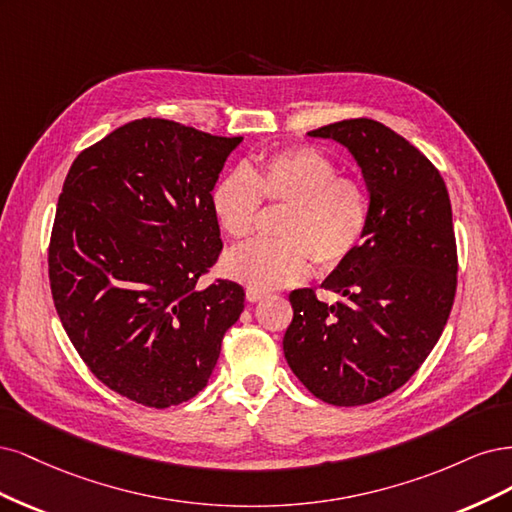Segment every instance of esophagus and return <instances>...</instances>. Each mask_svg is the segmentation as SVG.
Wrapping results in <instances>:
<instances>
[{
  "instance_id": "34e87169",
  "label": "esophagus",
  "mask_w": 512,
  "mask_h": 512,
  "mask_svg": "<svg viewBox=\"0 0 512 512\" xmlns=\"http://www.w3.org/2000/svg\"><path fill=\"white\" fill-rule=\"evenodd\" d=\"M263 298H266V293H263V291L246 289V300H249V302H259V300H263Z\"/></svg>"
}]
</instances>
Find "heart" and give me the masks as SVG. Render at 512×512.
Wrapping results in <instances>:
<instances>
[{"label":"heart","instance_id":"heart-1","mask_svg":"<svg viewBox=\"0 0 512 512\" xmlns=\"http://www.w3.org/2000/svg\"><path fill=\"white\" fill-rule=\"evenodd\" d=\"M261 200L289 206L278 223L280 238L242 244L223 259V272L249 289L272 291L302 283L310 257L323 268H334L366 234V191L340 176L336 163L312 146L276 153L259 168H236L210 191L214 219L234 240L253 232Z\"/></svg>","mask_w":512,"mask_h":512}]
</instances>
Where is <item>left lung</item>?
I'll return each instance as SVG.
<instances>
[{
  "instance_id": "1",
  "label": "left lung",
  "mask_w": 512,
  "mask_h": 512,
  "mask_svg": "<svg viewBox=\"0 0 512 512\" xmlns=\"http://www.w3.org/2000/svg\"><path fill=\"white\" fill-rule=\"evenodd\" d=\"M308 136L353 155L370 212L357 249L321 283L342 300L291 291L283 351L319 400L361 406L400 389L447 325L457 287L451 200L432 161L383 123L349 119Z\"/></svg>"
}]
</instances>
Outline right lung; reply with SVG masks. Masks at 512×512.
Returning <instances> with one entry per match:
<instances>
[{"mask_svg":"<svg viewBox=\"0 0 512 512\" xmlns=\"http://www.w3.org/2000/svg\"><path fill=\"white\" fill-rule=\"evenodd\" d=\"M240 142L138 119L65 176L48 249L57 315L89 370L131 402L195 398L244 310L232 280L195 287L223 249L210 191Z\"/></svg>","mask_w":512,"mask_h":512,"instance_id":"add662e5","label":"right lung"}]
</instances>
